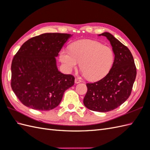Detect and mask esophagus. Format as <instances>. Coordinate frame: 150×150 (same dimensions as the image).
<instances>
[{
	"instance_id": "esophagus-1",
	"label": "esophagus",
	"mask_w": 150,
	"mask_h": 150,
	"mask_svg": "<svg viewBox=\"0 0 150 150\" xmlns=\"http://www.w3.org/2000/svg\"><path fill=\"white\" fill-rule=\"evenodd\" d=\"M81 82V80L79 79V78H75V83L76 84H78Z\"/></svg>"
}]
</instances>
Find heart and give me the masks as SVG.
I'll return each instance as SVG.
<instances>
[{
	"mask_svg": "<svg viewBox=\"0 0 150 150\" xmlns=\"http://www.w3.org/2000/svg\"><path fill=\"white\" fill-rule=\"evenodd\" d=\"M60 61L66 71L75 69L80 62L81 72L91 81L103 78L110 72L115 59L112 49L91 40H80L72 43L69 51L62 49Z\"/></svg>",
	"mask_w": 150,
	"mask_h": 150,
	"instance_id": "obj_1",
	"label": "heart"
}]
</instances>
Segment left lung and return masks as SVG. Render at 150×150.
I'll return each instance as SVG.
<instances>
[{
  "mask_svg": "<svg viewBox=\"0 0 150 150\" xmlns=\"http://www.w3.org/2000/svg\"><path fill=\"white\" fill-rule=\"evenodd\" d=\"M110 40L115 60L109 73L94 83H87L83 103L89 110L108 112L120 106L129 97L137 76L133 57L129 49L109 33L99 34Z\"/></svg>",
  "mask_w": 150,
  "mask_h": 150,
  "instance_id": "left-lung-1",
  "label": "left lung"
}]
</instances>
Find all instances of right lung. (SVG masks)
I'll return each mask as SVG.
<instances>
[{"label":"right lung","mask_w":150,"mask_h":150,"mask_svg":"<svg viewBox=\"0 0 150 150\" xmlns=\"http://www.w3.org/2000/svg\"><path fill=\"white\" fill-rule=\"evenodd\" d=\"M71 34L45 33L24 42L13 57L11 87L25 106L49 111L61 103L74 77L59 71L56 57Z\"/></svg>","instance_id":"right-lung-1"}]
</instances>
